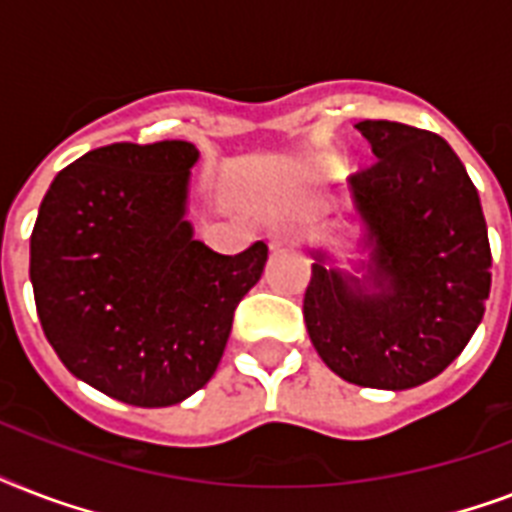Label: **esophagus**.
<instances>
[{
  "mask_svg": "<svg viewBox=\"0 0 512 512\" xmlns=\"http://www.w3.org/2000/svg\"><path fill=\"white\" fill-rule=\"evenodd\" d=\"M295 244H297L295 228H287V225H281V228H273V231L268 233V247H271V249L295 247Z\"/></svg>",
  "mask_w": 512,
  "mask_h": 512,
  "instance_id": "esophagus-1",
  "label": "esophagus"
}]
</instances>
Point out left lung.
<instances>
[{"label":"left lung","instance_id":"obj_1","mask_svg":"<svg viewBox=\"0 0 512 512\" xmlns=\"http://www.w3.org/2000/svg\"><path fill=\"white\" fill-rule=\"evenodd\" d=\"M377 162L348 180L364 223V279L316 249L303 316L313 348L342 380L406 390L441 374L484 319L492 249L484 209L441 135L366 119Z\"/></svg>","mask_w":512,"mask_h":512}]
</instances>
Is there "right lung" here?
Returning <instances> with one entry per match:
<instances>
[{"label":"right lung","mask_w":512,"mask_h":512,"mask_svg":"<svg viewBox=\"0 0 512 512\" xmlns=\"http://www.w3.org/2000/svg\"><path fill=\"white\" fill-rule=\"evenodd\" d=\"M199 151L185 140L111 143L52 180L31 233L44 337L68 372L132 406H172L204 388L233 311L268 247L217 255L185 220Z\"/></svg>","instance_id":"obj_1"}]
</instances>
